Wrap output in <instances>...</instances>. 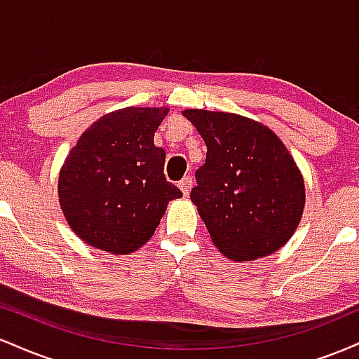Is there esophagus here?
<instances>
[{
	"label": "esophagus",
	"instance_id": "obj_1",
	"mask_svg": "<svg viewBox=\"0 0 359 359\" xmlns=\"http://www.w3.org/2000/svg\"><path fill=\"white\" fill-rule=\"evenodd\" d=\"M192 177L191 175H187V177H184L182 180H180L179 182V187H180V191H182V194L184 196H189V192H191V189H192Z\"/></svg>",
	"mask_w": 359,
	"mask_h": 359
}]
</instances>
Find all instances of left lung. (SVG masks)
Instances as JSON below:
<instances>
[{
  "mask_svg": "<svg viewBox=\"0 0 359 359\" xmlns=\"http://www.w3.org/2000/svg\"><path fill=\"white\" fill-rule=\"evenodd\" d=\"M204 138L191 201L212 243L234 262L263 258L297 229L306 189L294 158L266 126L240 114L187 109Z\"/></svg>",
  "mask_w": 359,
  "mask_h": 359,
  "instance_id": "obj_1",
  "label": "left lung"
}]
</instances>
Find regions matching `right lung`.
I'll list each match as a JSON object with an SVG mask.
<instances>
[{
  "label": "right lung",
  "instance_id": "right-lung-1",
  "mask_svg": "<svg viewBox=\"0 0 359 359\" xmlns=\"http://www.w3.org/2000/svg\"><path fill=\"white\" fill-rule=\"evenodd\" d=\"M165 108H126L86 131L59 177L60 208L74 233L114 255L150 240L168 201L182 197L167 182L165 154L154 145Z\"/></svg>",
  "mask_w": 359,
  "mask_h": 359
}]
</instances>
